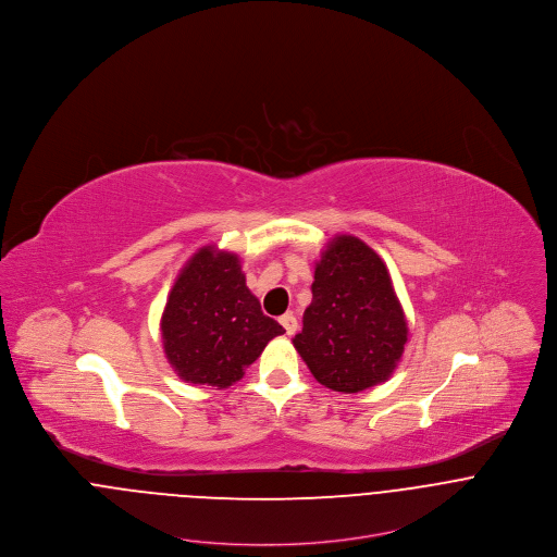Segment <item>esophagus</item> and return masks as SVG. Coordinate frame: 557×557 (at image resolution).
Segmentation results:
<instances>
[{"label":"esophagus","instance_id":"1","mask_svg":"<svg viewBox=\"0 0 557 557\" xmlns=\"http://www.w3.org/2000/svg\"><path fill=\"white\" fill-rule=\"evenodd\" d=\"M281 321V325L285 327V332L292 336V334H296V330H298V319L294 313H285L283 318L278 319Z\"/></svg>","mask_w":557,"mask_h":557}]
</instances>
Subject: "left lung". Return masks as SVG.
I'll return each instance as SVG.
<instances>
[{"label":"left lung","mask_w":557,"mask_h":557,"mask_svg":"<svg viewBox=\"0 0 557 557\" xmlns=\"http://www.w3.org/2000/svg\"><path fill=\"white\" fill-rule=\"evenodd\" d=\"M313 300L294 347L321 386L360 393L386 382L407 343V321L382 257L336 236L315 265Z\"/></svg>","instance_id":"left-lung-1"}]
</instances>
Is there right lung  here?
Here are the masks:
<instances>
[{"label": "right lung", "mask_w": 557, "mask_h": 557, "mask_svg": "<svg viewBox=\"0 0 557 557\" xmlns=\"http://www.w3.org/2000/svg\"><path fill=\"white\" fill-rule=\"evenodd\" d=\"M283 332L246 287L238 255L214 246L180 270L160 319L164 356L180 380L216 391L242 380Z\"/></svg>", "instance_id": "add662e5"}]
</instances>
